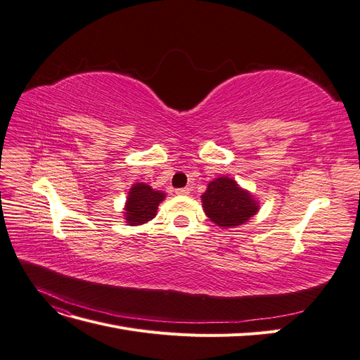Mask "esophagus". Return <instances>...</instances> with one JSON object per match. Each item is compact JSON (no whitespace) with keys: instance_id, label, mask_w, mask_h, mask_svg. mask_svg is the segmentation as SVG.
Instances as JSON below:
<instances>
[{"instance_id":"esophagus-1","label":"esophagus","mask_w":360,"mask_h":360,"mask_svg":"<svg viewBox=\"0 0 360 360\" xmlns=\"http://www.w3.org/2000/svg\"><path fill=\"white\" fill-rule=\"evenodd\" d=\"M177 195H189L191 193V189L189 188H180L176 191Z\"/></svg>"}]
</instances>
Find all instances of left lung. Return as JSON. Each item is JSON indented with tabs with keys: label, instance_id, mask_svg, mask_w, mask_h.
Segmentation results:
<instances>
[{
	"label": "left lung",
	"instance_id": "obj_1",
	"mask_svg": "<svg viewBox=\"0 0 360 360\" xmlns=\"http://www.w3.org/2000/svg\"><path fill=\"white\" fill-rule=\"evenodd\" d=\"M201 202L207 217L221 228L243 225L259 210L255 195L228 176H221L207 184Z\"/></svg>",
	"mask_w": 360,
	"mask_h": 360
}]
</instances>
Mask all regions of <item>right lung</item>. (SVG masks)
<instances>
[{"label": "right lung", "mask_w": 360, "mask_h": 360, "mask_svg": "<svg viewBox=\"0 0 360 360\" xmlns=\"http://www.w3.org/2000/svg\"><path fill=\"white\" fill-rule=\"evenodd\" d=\"M165 198V192L156 191L144 181L134 183L124 202V222L130 226L147 224L156 216L159 204Z\"/></svg>", "instance_id": "right-lung-1"}]
</instances>
